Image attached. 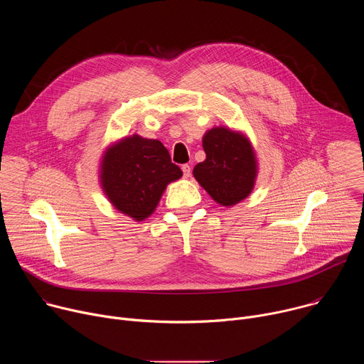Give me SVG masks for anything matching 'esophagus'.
Masks as SVG:
<instances>
[{"label": "esophagus", "instance_id": "obj_1", "mask_svg": "<svg viewBox=\"0 0 364 364\" xmlns=\"http://www.w3.org/2000/svg\"><path fill=\"white\" fill-rule=\"evenodd\" d=\"M181 170H183V174H184L186 178H188V177L191 176V167H190L188 164H184V166L181 167Z\"/></svg>", "mask_w": 364, "mask_h": 364}]
</instances>
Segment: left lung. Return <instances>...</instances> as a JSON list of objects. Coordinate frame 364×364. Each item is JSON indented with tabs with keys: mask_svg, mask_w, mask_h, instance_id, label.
Returning a JSON list of instances; mask_svg holds the SVG:
<instances>
[{
	"mask_svg": "<svg viewBox=\"0 0 364 364\" xmlns=\"http://www.w3.org/2000/svg\"><path fill=\"white\" fill-rule=\"evenodd\" d=\"M205 160L193 176L209 196L225 207L245 200L257 177V160L250 139L240 131L213 127L203 135Z\"/></svg>",
	"mask_w": 364,
	"mask_h": 364,
	"instance_id": "8db88e82",
	"label": "left lung"
}]
</instances>
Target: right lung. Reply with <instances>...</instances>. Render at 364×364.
I'll return each mask as SVG.
<instances>
[{
  "label": "right lung",
  "mask_w": 364,
  "mask_h": 364,
  "mask_svg": "<svg viewBox=\"0 0 364 364\" xmlns=\"http://www.w3.org/2000/svg\"><path fill=\"white\" fill-rule=\"evenodd\" d=\"M183 176L159 139L138 134L107 146L99 163V183L118 212L135 222L149 218L167 186Z\"/></svg>",
  "instance_id": "obj_1"
}]
</instances>
